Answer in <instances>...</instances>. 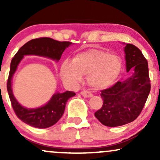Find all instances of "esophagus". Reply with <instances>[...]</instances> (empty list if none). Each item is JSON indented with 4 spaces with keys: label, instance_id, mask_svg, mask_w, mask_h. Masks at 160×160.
<instances>
[{
    "label": "esophagus",
    "instance_id": "1",
    "mask_svg": "<svg viewBox=\"0 0 160 160\" xmlns=\"http://www.w3.org/2000/svg\"><path fill=\"white\" fill-rule=\"evenodd\" d=\"M80 95L86 97V98H91V97H92V94L91 92H89V91H82L80 92Z\"/></svg>",
    "mask_w": 160,
    "mask_h": 160
}]
</instances>
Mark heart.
Masks as SVG:
<instances>
[{"mask_svg":"<svg viewBox=\"0 0 160 160\" xmlns=\"http://www.w3.org/2000/svg\"><path fill=\"white\" fill-rule=\"evenodd\" d=\"M118 56L108 51L90 49L76 54L71 61L65 60L60 67V77L65 82L77 85L87 75V82L95 90L107 89L115 83L122 71Z\"/></svg>","mask_w":160,"mask_h":160,"instance_id":"obj_1","label":"heart"}]
</instances>
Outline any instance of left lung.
Returning <instances> with one entry per match:
<instances>
[{
  "label": "left lung",
  "instance_id": "8db88e82",
  "mask_svg": "<svg viewBox=\"0 0 160 160\" xmlns=\"http://www.w3.org/2000/svg\"><path fill=\"white\" fill-rule=\"evenodd\" d=\"M126 72H131L126 80L118 81L112 87L101 91L104 102L95 113L102 124L117 127L132 122L144 108L150 91L148 64L138 47L124 43Z\"/></svg>",
  "mask_w": 160,
  "mask_h": 160
}]
</instances>
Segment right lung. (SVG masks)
Here are the masks:
<instances>
[{"label": "right lung", "mask_w": 160, "mask_h": 160, "mask_svg": "<svg viewBox=\"0 0 160 160\" xmlns=\"http://www.w3.org/2000/svg\"><path fill=\"white\" fill-rule=\"evenodd\" d=\"M71 44V42H60L49 38H37L24 44L12 58L7 89L16 116L25 123L38 128H46L55 125L63 115L68 100L74 96L75 93L71 91H66L63 93L56 92L51 97L50 100L41 107L37 108L23 107L16 100L12 89V77L19 63L25 56L45 57L58 62L65 49Z\"/></svg>", "instance_id": "obj_1"}]
</instances>
